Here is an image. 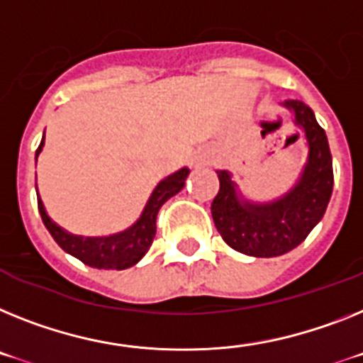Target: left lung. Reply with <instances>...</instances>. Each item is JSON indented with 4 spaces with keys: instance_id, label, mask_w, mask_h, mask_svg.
<instances>
[{
    "instance_id": "1",
    "label": "left lung",
    "mask_w": 363,
    "mask_h": 363,
    "mask_svg": "<svg viewBox=\"0 0 363 363\" xmlns=\"http://www.w3.org/2000/svg\"><path fill=\"white\" fill-rule=\"evenodd\" d=\"M284 105L295 112L310 147L308 164L297 186L275 203L251 205L240 199L230 175L218 172L219 190L210 205L225 243L249 257H280L297 247L321 221L332 196L334 172L325 129L306 103L286 99Z\"/></svg>"
}]
</instances>
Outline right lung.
Wrapping results in <instances>:
<instances>
[{
	"mask_svg": "<svg viewBox=\"0 0 363 363\" xmlns=\"http://www.w3.org/2000/svg\"><path fill=\"white\" fill-rule=\"evenodd\" d=\"M42 145H44V138H42L40 145L36 149V157L40 153ZM188 173H190V169L182 167V169H179L173 175L166 177L155 188L153 196L149 197L142 218L133 227L127 228L125 233L114 234V236H108V238H81V236H73V234L62 230L59 225H55L48 218L40 199H38V210H40L45 228L50 230L55 242L59 243L64 251L69 252L72 257L79 258L83 264L96 267V269H127V267L135 266L136 262L142 260L145 252L149 251L155 240V234H157L158 210L169 197H173L182 190Z\"/></svg>",
	"mask_w": 363,
	"mask_h": 363,
	"instance_id": "right-lung-1",
	"label": "right lung"
}]
</instances>
